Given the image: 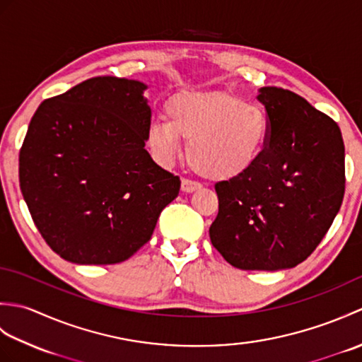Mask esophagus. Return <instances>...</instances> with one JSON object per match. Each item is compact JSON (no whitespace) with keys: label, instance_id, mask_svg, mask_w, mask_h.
<instances>
[{"label":"esophagus","instance_id":"1","mask_svg":"<svg viewBox=\"0 0 362 362\" xmlns=\"http://www.w3.org/2000/svg\"><path fill=\"white\" fill-rule=\"evenodd\" d=\"M201 183H197V182H193V180H189V179H183L182 180V191L183 193H194L196 189H201Z\"/></svg>","mask_w":362,"mask_h":362}]
</instances>
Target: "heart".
Returning <instances> with one entry per match:
<instances>
[{
    "label": "heart",
    "mask_w": 362,
    "mask_h": 362,
    "mask_svg": "<svg viewBox=\"0 0 362 362\" xmlns=\"http://www.w3.org/2000/svg\"><path fill=\"white\" fill-rule=\"evenodd\" d=\"M166 119L152 122L148 144L160 163L169 165L188 143L197 174L227 182L247 174L267 149L271 121L263 107L227 91H185L166 105Z\"/></svg>",
    "instance_id": "obj_1"
}]
</instances>
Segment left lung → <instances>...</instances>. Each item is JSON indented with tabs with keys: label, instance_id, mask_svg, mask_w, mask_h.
<instances>
[{
	"label": "left lung",
	"instance_id": "obj_1",
	"mask_svg": "<svg viewBox=\"0 0 362 362\" xmlns=\"http://www.w3.org/2000/svg\"><path fill=\"white\" fill-rule=\"evenodd\" d=\"M271 121L267 149L247 174L216 183L210 240L243 271H280L308 258L339 211L345 149L336 122L296 93L258 90Z\"/></svg>",
	"mask_w": 362,
	"mask_h": 362
}]
</instances>
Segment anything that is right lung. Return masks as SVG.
I'll return each instance as SVG.
<instances>
[{"label": "right lung", "mask_w": 362, "mask_h": 362, "mask_svg": "<svg viewBox=\"0 0 362 362\" xmlns=\"http://www.w3.org/2000/svg\"><path fill=\"white\" fill-rule=\"evenodd\" d=\"M140 81L99 76L46 99L20 151V188L46 244L76 264H117L151 240L180 179L144 149Z\"/></svg>", "instance_id": "1"}]
</instances>
